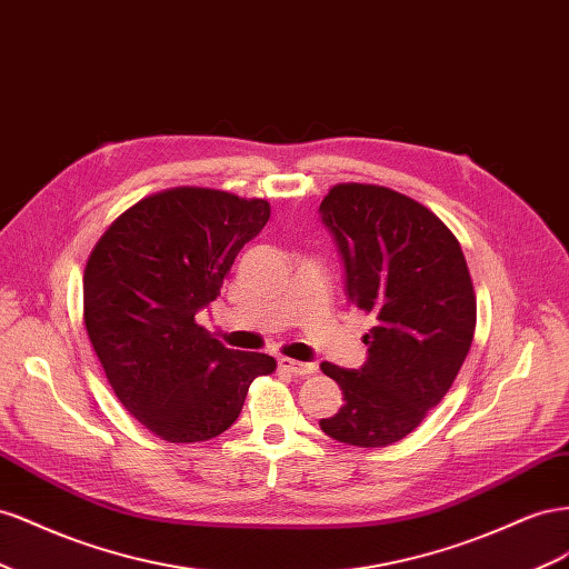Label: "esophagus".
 <instances>
[{"label": "esophagus", "instance_id": "1", "mask_svg": "<svg viewBox=\"0 0 569 569\" xmlns=\"http://www.w3.org/2000/svg\"><path fill=\"white\" fill-rule=\"evenodd\" d=\"M279 367L290 371V375L296 377H307V375H315L317 365L315 362H298L293 357H279Z\"/></svg>", "mask_w": 569, "mask_h": 569}]
</instances>
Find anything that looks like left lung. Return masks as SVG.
<instances>
[{
    "instance_id": "left-lung-1",
    "label": "left lung",
    "mask_w": 569,
    "mask_h": 569,
    "mask_svg": "<svg viewBox=\"0 0 569 569\" xmlns=\"http://www.w3.org/2000/svg\"><path fill=\"white\" fill-rule=\"evenodd\" d=\"M319 217L343 259L348 300L377 319L360 369L321 365L346 405L319 427L340 443L391 446L458 377L477 323L472 279L448 226L396 190L336 186Z\"/></svg>"
}]
</instances>
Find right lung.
Wrapping results in <instances>:
<instances>
[{"label":"right lung","instance_id":"1","mask_svg":"<svg viewBox=\"0 0 569 569\" xmlns=\"http://www.w3.org/2000/svg\"><path fill=\"white\" fill-rule=\"evenodd\" d=\"M269 212L223 190H167L113 221L88 259L90 343L123 408L164 441L223 433L252 379L276 369L273 357L226 348L194 321Z\"/></svg>","mask_w":569,"mask_h":569}]
</instances>
